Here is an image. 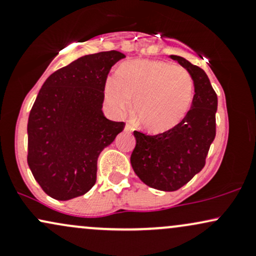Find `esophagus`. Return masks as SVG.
Listing matches in <instances>:
<instances>
[{"label": "esophagus", "instance_id": "34e87169", "mask_svg": "<svg viewBox=\"0 0 256 256\" xmlns=\"http://www.w3.org/2000/svg\"><path fill=\"white\" fill-rule=\"evenodd\" d=\"M132 130V128L128 124H126L125 125V131H131Z\"/></svg>", "mask_w": 256, "mask_h": 256}]
</instances>
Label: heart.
<instances>
[{
    "label": "heart",
    "instance_id": "b5f03b06",
    "mask_svg": "<svg viewBox=\"0 0 256 256\" xmlns=\"http://www.w3.org/2000/svg\"><path fill=\"white\" fill-rule=\"evenodd\" d=\"M194 83L180 66L166 61L134 60L122 64L116 78L107 79L104 98L114 113L130 110L137 124L152 134H162L180 124L190 110Z\"/></svg>",
    "mask_w": 256,
    "mask_h": 256
}]
</instances>
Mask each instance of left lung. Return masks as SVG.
<instances>
[{
	"label": "left lung",
	"instance_id": "1",
	"mask_svg": "<svg viewBox=\"0 0 256 256\" xmlns=\"http://www.w3.org/2000/svg\"><path fill=\"white\" fill-rule=\"evenodd\" d=\"M170 58L192 76L195 90L192 110L180 124L164 134L148 136L134 131L136 146L130 158L137 177L161 192H176L204 168L216 137L218 108L216 94L204 70L178 55Z\"/></svg>",
	"mask_w": 256,
	"mask_h": 256
}]
</instances>
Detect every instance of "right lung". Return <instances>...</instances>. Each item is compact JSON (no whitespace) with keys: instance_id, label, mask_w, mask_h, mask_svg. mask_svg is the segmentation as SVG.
Instances as JSON below:
<instances>
[{"instance_id":"1","label":"right lung","mask_w":256,"mask_h":256,"mask_svg":"<svg viewBox=\"0 0 256 256\" xmlns=\"http://www.w3.org/2000/svg\"><path fill=\"white\" fill-rule=\"evenodd\" d=\"M116 50L84 55L46 78L28 122V164L43 192L58 201L86 194L98 158L124 130L104 116V85Z\"/></svg>"}]
</instances>
